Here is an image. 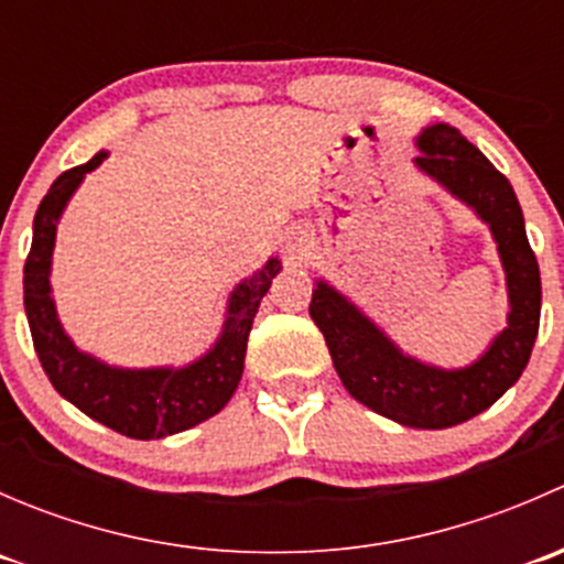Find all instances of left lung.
<instances>
[{"instance_id":"left-lung-1","label":"left lung","mask_w":564,"mask_h":564,"mask_svg":"<svg viewBox=\"0 0 564 564\" xmlns=\"http://www.w3.org/2000/svg\"><path fill=\"white\" fill-rule=\"evenodd\" d=\"M417 147L423 152L414 158L420 172L491 226L508 275V327L480 360L445 371L403 355L371 318L324 281L316 283L308 311L355 401L409 429H451L491 406L524 373L540 327V270L508 176L451 124L425 128Z\"/></svg>"}]
</instances>
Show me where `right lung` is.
<instances>
[{
  "label": "right lung",
  "mask_w": 564,
  "mask_h": 564,
  "mask_svg": "<svg viewBox=\"0 0 564 564\" xmlns=\"http://www.w3.org/2000/svg\"><path fill=\"white\" fill-rule=\"evenodd\" d=\"M104 158L106 152H98L84 166L56 176L51 191L40 202L32 250L24 264V308L40 366L62 398L82 409L87 417L130 440H161L204 423L235 395L246 366L250 324L272 278L281 272V261L270 259L253 278L242 281L231 292L224 333L213 349L191 366L130 371V368H111L95 360L93 355H84L73 346L56 318L48 272L56 220L73 191L82 185L84 174L98 169Z\"/></svg>",
  "instance_id": "obj_1"
}]
</instances>
